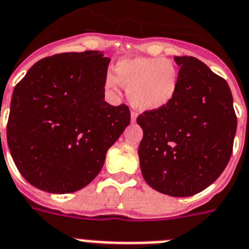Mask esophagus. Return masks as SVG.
<instances>
[{"label": "esophagus", "instance_id": "34e87169", "mask_svg": "<svg viewBox=\"0 0 249 249\" xmlns=\"http://www.w3.org/2000/svg\"><path fill=\"white\" fill-rule=\"evenodd\" d=\"M130 118H131V121H133V123H134L135 120H137V118H138V114L135 111H131L130 112Z\"/></svg>", "mask_w": 249, "mask_h": 249}]
</instances>
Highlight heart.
Here are the masks:
<instances>
[{
  "mask_svg": "<svg viewBox=\"0 0 249 249\" xmlns=\"http://www.w3.org/2000/svg\"><path fill=\"white\" fill-rule=\"evenodd\" d=\"M106 87L115 92L119 86L126 89L131 105L142 111L166 107L176 97L179 71L167 58H131L115 66V76L106 77Z\"/></svg>",
  "mask_w": 249,
  "mask_h": 249,
  "instance_id": "1",
  "label": "heart"
}]
</instances>
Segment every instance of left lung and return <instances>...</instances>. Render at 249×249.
<instances>
[{"label":"left lung","mask_w":249,"mask_h":249,"mask_svg":"<svg viewBox=\"0 0 249 249\" xmlns=\"http://www.w3.org/2000/svg\"><path fill=\"white\" fill-rule=\"evenodd\" d=\"M179 66L176 97L166 107L144 111L139 145L145 182L175 197L199 194L231 160L237 131L233 96L224 78L194 57H175Z\"/></svg>","instance_id":"1"}]
</instances>
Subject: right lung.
I'll use <instances>...</instances> for the list:
<instances>
[{"label":"right lung","mask_w":249,"mask_h":249,"mask_svg":"<svg viewBox=\"0 0 249 249\" xmlns=\"http://www.w3.org/2000/svg\"><path fill=\"white\" fill-rule=\"evenodd\" d=\"M108 63L97 50L55 54L36 62L15 86L7 144L18 172L36 189H83L130 124L128 106L105 101Z\"/></svg>","instance_id":"add662e5"}]
</instances>
